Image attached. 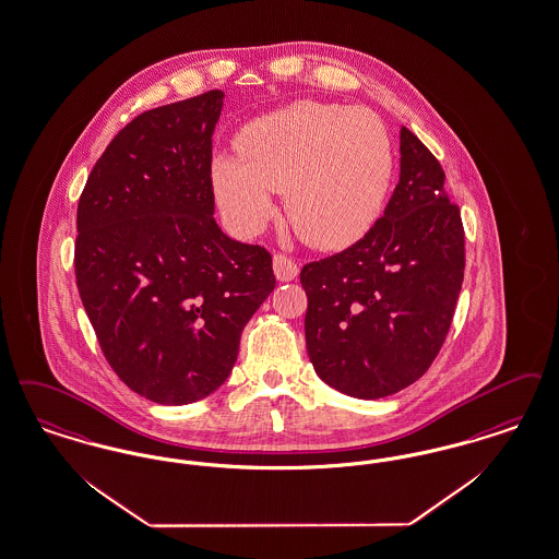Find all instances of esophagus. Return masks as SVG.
<instances>
[{"mask_svg": "<svg viewBox=\"0 0 559 559\" xmlns=\"http://www.w3.org/2000/svg\"><path fill=\"white\" fill-rule=\"evenodd\" d=\"M272 269H274V274L281 283H289L293 278H297V274H299V266L283 253H274Z\"/></svg>", "mask_w": 559, "mask_h": 559, "instance_id": "obj_1", "label": "esophagus"}]
</instances>
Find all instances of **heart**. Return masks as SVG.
I'll return each instance as SVG.
<instances>
[{"label":"heart","instance_id":"heart-1","mask_svg":"<svg viewBox=\"0 0 559 559\" xmlns=\"http://www.w3.org/2000/svg\"><path fill=\"white\" fill-rule=\"evenodd\" d=\"M243 154L212 159V185L228 224L255 235L285 189L299 235L335 249L359 239L379 216L393 177V141L368 108L299 102L251 124Z\"/></svg>","mask_w":559,"mask_h":559}]
</instances>
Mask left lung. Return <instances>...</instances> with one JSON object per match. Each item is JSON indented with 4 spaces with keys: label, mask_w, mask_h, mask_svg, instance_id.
<instances>
[{
    "label": "left lung",
    "mask_w": 559,
    "mask_h": 559,
    "mask_svg": "<svg viewBox=\"0 0 559 559\" xmlns=\"http://www.w3.org/2000/svg\"><path fill=\"white\" fill-rule=\"evenodd\" d=\"M400 182L382 218L345 251L306 264L313 370L358 400L393 395L437 358L464 281V226L445 173L402 127Z\"/></svg>",
    "instance_id": "obj_1"
}]
</instances>
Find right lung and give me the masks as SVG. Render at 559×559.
I'll use <instances>...</instances> for the list:
<instances>
[{
	"label": "right lung",
	"mask_w": 559,
	"mask_h": 559,
	"mask_svg": "<svg viewBox=\"0 0 559 559\" xmlns=\"http://www.w3.org/2000/svg\"><path fill=\"white\" fill-rule=\"evenodd\" d=\"M223 91L136 116L97 159L76 210L81 301L114 372L150 402L223 386L276 281L264 247L214 221L212 134Z\"/></svg>",
	"instance_id": "obj_1"
}]
</instances>
